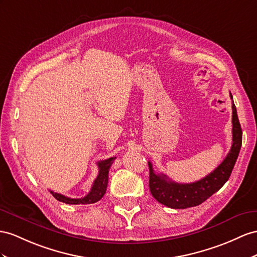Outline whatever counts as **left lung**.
Listing matches in <instances>:
<instances>
[{
	"mask_svg": "<svg viewBox=\"0 0 257 257\" xmlns=\"http://www.w3.org/2000/svg\"><path fill=\"white\" fill-rule=\"evenodd\" d=\"M232 100V95L230 93ZM242 144V129L232 101V146L220 165L203 179L192 183H178L170 180L166 175L155 174L149 162L150 191L154 199L163 205L179 209L197 206L225 185L232 173Z\"/></svg>",
	"mask_w": 257,
	"mask_h": 257,
	"instance_id": "1",
	"label": "left lung"
}]
</instances>
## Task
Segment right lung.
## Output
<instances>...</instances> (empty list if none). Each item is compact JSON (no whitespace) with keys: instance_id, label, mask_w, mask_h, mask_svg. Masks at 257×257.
I'll return each instance as SVG.
<instances>
[{"instance_id":"obj_1","label":"right lung","mask_w":257,"mask_h":257,"mask_svg":"<svg viewBox=\"0 0 257 257\" xmlns=\"http://www.w3.org/2000/svg\"><path fill=\"white\" fill-rule=\"evenodd\" d=\"M116 157H109V159L101 161L97 163L98 166V175L94 180L93 185L91 187L90 192L81 197V199H70V197L65 196L63 194L50 191L57 201L66 203V204H92L97 201H100L103 195L106 192L107 183H108V172L111 166V164L115 161Z\"/></svg>"}]
</instances>
